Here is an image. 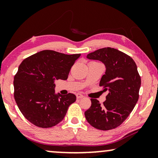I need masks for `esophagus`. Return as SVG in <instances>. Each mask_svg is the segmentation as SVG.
<instances>
[{"instance_id": "1", "label": "esophagus", "mask_w": 158, "mask_h": 158, "mask_svg": "<svg viewBox=\"0 0 158 158\" xmlns=\"http://www.w3.org/2000/svg\"><path fill=\"white\" fill-rule=\"evenodd\" d=\"M76 97H77V99H80V98H83L84 96H83V95L81 94H79V93H78V94H76Z\"/></svg>"}]
</instances>
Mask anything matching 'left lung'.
I'll return each mask as SVG.
<instances>
[{
  "label": "left lung",
  "mask_w": 158,
  "mask_h": 158,
  "mask_svg": "<svg viewBox=\"0 0 158 158\" xmlns=\"http://www.w3.org/2000/svg\"><path fill=\"white\" fill-rule=\"evenodd\" d=\"M89 60L102 62L105 74L99 85L109 91L106 100L101 104L91 98V106L85 112L88 122L100 130H110L127 119L139 99L141 78L132 58L118 49L105 47L87 55Z\"/></svg>",
  "instance_id": "left-lung-1"
}]
</instances>
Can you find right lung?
<instances>
[{
    "mask_svg": "<svg viewBox=\"0 0 158 158\" xmlns=\"http://www.w3.org/2000/svg\"><path fill=\"white\" fill-rule=\"evenodd\" d=\"M80 56L43 50L23 60L14 76V98L29 122L36 127L49 128L63 119L76 96L56 94L55 81L68 79Z\"/></svg>",
    "mask_w": 158,
    "mask_h": 158,
    "instance_id": "right-lung-1",
    "label": "right lung"
}]
</instances>
